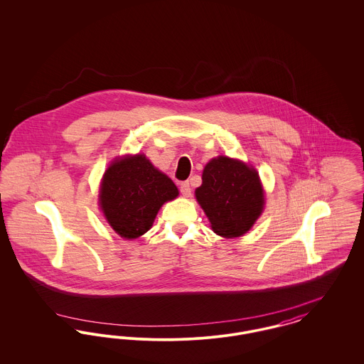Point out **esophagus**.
I'll use <instances>...</instances> for the list:
<instances>
[{
	"mask_svg": "<svg viewBox=\"0 0 364 364\" xmlns=\"http://www.w3.org/2000/svg\"><path fill=\"white\" fill-rule=\"evenodd\" d=\"M191 186L188 181H183L181 184H180V192H181V195L183 196H186V198H190L191 196Z\"/></svg>",
	"mask_w": 364,
	"mask_h": 364,
	"instance_id": "obj_1",
	"label": "esophagus"
}]
</instances>
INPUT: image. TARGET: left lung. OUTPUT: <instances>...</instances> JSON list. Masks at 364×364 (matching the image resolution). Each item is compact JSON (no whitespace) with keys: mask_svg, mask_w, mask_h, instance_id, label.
<instances>
[{"mask_svg":"<svg viewBox=\"0 0 364 364\" xmlns=\"http://www.w3.org/2000/svg\"><path fill=\"white\" fill-rule=\"evenodd\" d=\"M195 195L213 230L223 237L244 235L259 217L264 203L257 171L228 156L208 162Z\"/></svg>","mask_w":364,"mask_h":364,"instance_id":"8db88e82","label":"left lung"}]
</instances>
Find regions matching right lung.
Listing matches in <instances>:
<instances>
[{"label":"right lung","instance_id":"add662e5","mask_svg":"<svg viewBox=\"0 0 364 364\" xmlns=\"http://www.w3.org/2000/svg\"><path fill=\"white\" fill-rule=\"evenodd\" d=\"M177 195L173 181L138 154L107 168L100 202L110 226L122 237L136 239L151 228L161 206Z\"/></svg>","mask_w":364,"mask_h":364}]
</instances>
